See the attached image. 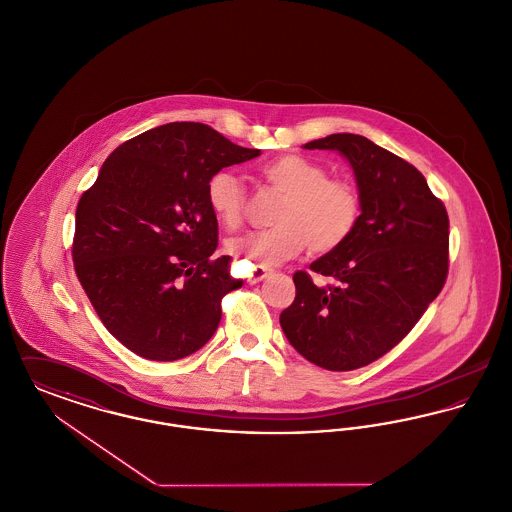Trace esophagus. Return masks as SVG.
<instances>
[{
  "label": "esophagus",
  "instance_id": "obj_1",
  "mask_svg": "<svg viewBox=\"0 0 512 512\" xmlns=\"http://www.w3.org/2000/svg\"><path fill=\"white\" fill-rule=\"evenodd\" d=\"M272 270L270 268L265 267H255L253 268V272L249 274V278H247V282L249 284H259L261 280H265L267 278L268 274H270Z\"/></svg>",
  "mask_w": 512,
  "mask_h": 512
}]
</instances>
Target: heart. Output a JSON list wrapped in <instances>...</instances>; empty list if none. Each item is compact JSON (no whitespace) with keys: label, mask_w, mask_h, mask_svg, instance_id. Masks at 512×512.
<instances>
[{"label":"heart","mask_w":512,"mask_h":512,"mask_svg":"<svg viewBox=\"0 0 512 512\" xmlns=\"http://www.w3.org/2000/svg\"><path fill=\"white\" fill-rule=\"evenodd\" d=\"M268 186L284 195L278 205L276 228L251 232L230 240L228 251L259 267L280 265L307 247L326 255L345 244L359 226L363 199L357 186L345 178L328 176L317 161L286 153L261 167ZM207 201L226 230H238L245 220L247 192L242 178L232 171L215 172L207 184Z\"/></svg>","instance_id":"heart-1"}]
</instances>
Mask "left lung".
Segmentation results:
<instances>
[{"label": "left lung", "mask_w": 512, "mask_h": 512, "mask_svg": "<svg viewBox=\"0 0 512 512\" xmlns=\"http://www.w3.org/2000/svg\"><path fill=\"white\" fill-rule=\"evenodd\" d=\"M351 163L363 199L353 236L311 270L293 274L295 299L280 315L288 341L313 365L345 372L403 340L438 297L449 272V217L422 172L359 134L305 144Z\"/></svg>", "instance_id": "1"}]
</instances>
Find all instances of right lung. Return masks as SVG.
Masks as SVG:
<instances>
[{"mask_svg":"<svg viewBox=\"0 0 512 512\" xmlns=\"http://www.w3.org/2000/svg\"><path fill=\"white\" fill-rule=\"evenodd\" d=\"M201 122H169L117 147L76 207V276L105 328L149 361H176L219 328L220 301L242 288L232 257L211 259L215 172L257 157Z\"/></svg>","mask_w":512,"mask_h":512,"instance_id":"right-lung-1","label":"right lung"}]
</instances>
